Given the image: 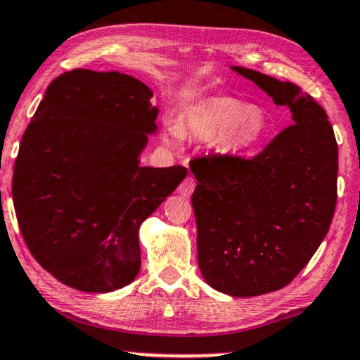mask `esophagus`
Wrapping results in <instances>:
<instances>
[{"label":"esophagus","instance_id":"34e87169","mask_svg":"<svg viewBox=\"0 0 360 360\" xmlns=\"http://www.w3.org/2000/svg\"><path fill=\"white\" fill-rule=\"evenodd\" d=\"M194 188H196V179H194L193 176H188V177H184L183 183L179 184V188H177V193H179L181 196L189 198V196H191V193L194 191Z\"/></svg>","mask_w":360,"mask_h":360}]
</instances>
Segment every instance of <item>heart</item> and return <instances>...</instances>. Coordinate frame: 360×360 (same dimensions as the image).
<instances>
[{"instance_id":"b5f03b06","label":"heart","mask_w":360,"mask_h":360,"mask_svg":"<svg viewBox=\"0 0 360 360\" xmlns=\"http://www.w3.org/2000/svg\"><path fill=\"white\" fill-rule=\"evenodd\" d=\"M270 120L265 112L235 97H207L184 112L179 125H169L171 142L183 136L218 137L226 149L245 150L265 136Z\"/></svg>"}]
</instances>
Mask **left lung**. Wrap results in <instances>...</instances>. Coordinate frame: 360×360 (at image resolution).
Returning <instances> with one entry per match:
<instances>
[{"instance_id":"left-lung-1","label":"left lung","mask_w":360,"mask_h":360,"mask_svg":"<svg viewBox=\"0 0 360 360\" xmlns=\"http://www.w3.org/2000/svg\"><path fill=\"white\" fill-rule=\"evenodd\" d=\"M290 107L293 124L253 158L198 155L191 202L198 263L207 283L231 297H257L292 281L330 228L337 202L339 149L326 110L297 85L243 67Z\"/></svg>"}]
</instances>
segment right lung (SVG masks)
I'll use <instances>...</instances> for the list:
<instances>
[{"mask_svg":"<svg viewBox=\"0 0 360 360\" xmlns=\"http://www.w3.org/2000/svg\"><path fill=\"white\" fill-rule=\"evenodd\" d=\"M141 80L85 68L51 82L21 137L13 205L30 253L82 292L122 288L141 268L139 226L188 172L139 166L158 107Z\"/></svg>","mask_w":360,"mask_h":360,"instance_id":"obj_1","label":"right lung"}]
</instances>
